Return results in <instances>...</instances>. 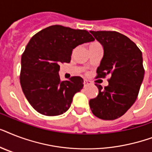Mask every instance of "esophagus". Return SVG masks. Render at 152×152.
<instances>
[{
    "mask_svg": "<svg viewBox=\"0 0 152 152\" xmlns=\"http://www.w3.org/2000/svg\"><path fill=\"white\" fill-rule=\"evenodd\" d=\"M89 83H89V81L87 80H83V86H84V87L89 85Z\"/></svg>",
    "mask_w": 152,
    "mask_h": 152,
    "instance_id": "esophagus-1",
    "label": "esophagus"
}]
</instances>
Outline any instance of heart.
<instances>
[{
	"label": "heart",
	"instance_id": "obj_1",
	"mask_svg": "<svg viewBox=\"0 0 152 152\" xmlns=\"http://www.w3.org/2000/svg\"><path fill=\"white\" fill-rule=\"evenodd\" d=\"M96 43H98V42H92V43L90 44V46H91V45H94V44H96Z\"/></svg>",
	"mask_w": 152,
	"mask_h": 152
}]
</instances>
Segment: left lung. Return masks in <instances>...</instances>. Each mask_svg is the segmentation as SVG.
I'll use <instances>...</instances> for the list:
<instances>
[{"label": "left lung", "mask_w": 152, "mask_h": 152, "mask_svg": "<svg viewBox=\"0 0 152 152\" xmlns=\"http://www.w3.org/2000/svg\"><path fill=\"white\" fill-rule=\"evenodd\" d=\"M102 45L103 57L96 78L110 75L104 88L95 83L99 95L89 101L93 114L102 120L120 118L137 100L144 80L142 52L133 42L117 31H91Z\"/></svg>", "instance_id": "obj_1"}]
</instances>
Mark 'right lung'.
Here are the masks:
<instances>
[{
    "label": "right lung",
    "instance_id": "right-lung-1",
    "mask_svg": "<svg viewBox=\"0 0 152 152\" xmlns=\"http://www.w3.org/2000/svg\"><path fill=\"white\" fill-rule=\"evenodd\" d=\"M95 40L86 30L53 25L32 37L21 57L20 80L27 101L39 113L57 116L65 113L72 98L83 87L80 76L61 81L60 64L69 63L72 50Z\"/></svg>",
    "mask_w": 152,
    "mask_h": 152
}]
</instances>
